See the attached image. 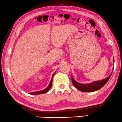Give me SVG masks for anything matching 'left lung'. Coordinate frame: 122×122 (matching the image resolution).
<instances>
[{
	"label": "left lung",
	"instance_id": "1",
	"mask_svg": "<svg viewBox=\"0 0 122 122\" xmlns=\"http://www.w3.org/2000/svg\"><path fill=\"white\" fill-rule=\"evenodd\" d=\"M113 63H114V60H113ZM112 72L108 77H107V78L104 79V80L94 81L93 82H91V83L87 84H82L78 83V82H76V81L73 79L72 76H71L72 82L73 86H74L77 89L80 90V91L86 92L96 91L99 90V89L102 88V87H103L104 86L106 85V83H107L108 81L109 80V78L111 77V75L112 74Z\"/></svg>",
	"mask_w": 122,
	"mask_h": 122
}]
</instances>
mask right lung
I'll return each instance as SVG.
<instances>
[{
  "label": "right lung",
  "mask_w": 122,
  "mask_h": 122,
  "mask_svg": "<svg viewBox=\"0 0 122 122\" xmlns=\"http://www.w3.org/2000/svg\"><path fill=\"white\" fill-rule=\"evenodd\" d=\"M56 72H55L54 74L52 75V78H51V81L50 82V84L48 86L47 88H46L45 90H42V91H37V92H31V93H30V94L31 95H40V94H44V93H45L47 92L48 91H49L50 88L51 87V86H52V78H53V77H54V75L55 74Z\"/></svg>",
  "instance_id": "right-lung-1"
}]
</instances>
